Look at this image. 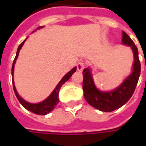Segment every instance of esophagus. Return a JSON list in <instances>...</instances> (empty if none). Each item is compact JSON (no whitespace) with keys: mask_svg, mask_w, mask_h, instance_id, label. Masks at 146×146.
Listing matches in <instances>:
<instances>
[{"mask_svg":"<svg viewBox=\"0 0 146 146\" xmlns=\"http://www.w3.org/2000/svg\"><path fill=\"white\" fill-rule=\"evenodd\" d=\"M76 66H77V70L81 72L82 70L84 69V62H79Z\"/></svg>","mask_w":146,"mask_h":146,"instance_id":"1","label":"esophagus"}]
</instances>
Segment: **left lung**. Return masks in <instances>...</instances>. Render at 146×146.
Wrapping results in <instances>:
<instances>
[{
  "label": "left lung",
  "mask_w": 146,
  "mask_h": 146,
  "mask_svg": "<svg viewBox=\"0 0 146 146\" xmlns=\"http://www.w3.org/2000/svg\"><path fill=\"white\" fill-rule=\"evenodd\" d=\"M122 42L130 46L134 55V63L132 73L117 88L111 92H102L96 88L91 71L88 68L83 70V90L87 102L96 109L104 112H111L120 108L131 98L137 87L141 74V63L138 58V50L132 39L123 31Z\"/></svg>",
  "instance_id": "obj_1"
}]
</instances>
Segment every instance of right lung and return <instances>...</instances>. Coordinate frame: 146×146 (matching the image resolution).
<instances>
[{
  "mask_svg": "<svg viewBox=\"0 0 146 146\" xmlns=\"http://www.w3.org/2000/svg\"><path fill=\"white\" fill-rule=\"evenodd\" d=\"M42 27H38L37 29L39 28H41ZM25 40H23V42L20 44V45L19 46L18 48V50H17V53H16V56H15V58L14 60V62H13V66H12V76H14V64L16 62V60L18 58V56H19V51L21 48L23 47V44L25 42ZM76 67H74L72 70H70L67 74H66L64 76V77L61 80V81L59 82L58 84L56 86V88H54V90L53 91V93H51L48 98H46L44 101H43L37 104H32V103H29L27 102H26L25 100H23V98L20 97L19 95L18 94L17 91H16V88H15V86H14V80H13V87H14V91L16 97L18 98V100L19 101V102L23 106L26 108L27 110L31 111L32 113H35L36 115H44L48 114L50 111H52L54 107L57 106V104L59 102V98H58V93H59V90L61 87L62 86V84H64L65 82H66L69 79H70L71 76L76 72Z\"/></svg>",
  "mask_w": 146,
  "mask_h": 146,
  "instance_id": "right-lung-1",
  "label": "right lung"
}]
</instances>
